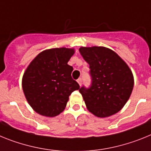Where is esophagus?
Instances as JSON below:
<instances>
[{
	"instance_id": "1",
	"label": "esophagus",
	"mask_w": 151,
	"mask_h": 151,
	"mask_svg": "<svg viewBox=\"0 0 151 151\" xmlns=\"http://www.w3.org/2000/svg\"><path fill=\"white\" fill-rule=\"evenodd\" d=\"M77 82L78 83H79V85H80V86H81V83H82V79H81V78H79V79H77Z\"/></svg>"
}]
</instances>
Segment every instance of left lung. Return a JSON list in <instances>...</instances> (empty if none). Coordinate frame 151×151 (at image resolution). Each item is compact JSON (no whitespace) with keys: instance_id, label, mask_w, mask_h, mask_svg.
Masks as SVG:
<instances>
[{"instance_id":"left-lung-1","label":"left lung","mask_w":151,"mask_h":151,"mask_svg":"<svg viewBox=\"0 0 151 151\" xmlns=\"http://www.w3.org/2000/svg\"><path fill=\"white\" fill-rule=\"evenodd\" d=\"M79 52L90 65L92 84L81 87L89 112L99 118L117 113L132 94L134 76L125 61L116 52L103 46L81 47Z\"/></svg>"}]
</instances>
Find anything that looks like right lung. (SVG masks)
I'll use <instances>...</instances> for the list:
<instances>
[{"label":"right lung","instance_id":"right-lung-1","mask_svg":"<svg viewBox=\"0 0 151 151\" xmlns=\"http://www.w3.org/2000/svg\"><path fill=\"white\" fill-rule=\"evenodd\" d=\"M74 48H55L42 51L25 70L22 86L25 97L39 115L55 117L65 110L69 96L79 90L72 79L73 68L68 61Z\"/></svg>","mask_w":151,"mask_h":151}]
</instances>
